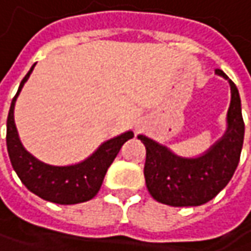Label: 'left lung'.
<instances>
[{
	"label": "left lung",
	"mask_w": 251,
	"mask_h": 251,
	"mask_svg": "<svg viewBox=\"0 0 251 251\" xmlns=\"http://www.w3.org/2000/svg\"><path fill=\"white\" fill-rule=\"evenodd\" d=\"M217 73L230 83L232 100L227 111L226 132L207 153L196 159H186L148 137H138L147 150L144 168L147 187L151 196L162 204L172 207L205 204L230 181L239 165L245 138L240 96L236 85L226 74L221 70Z\"/></svg>",
	"instance_id": "8db88e82"
}]
</instances>
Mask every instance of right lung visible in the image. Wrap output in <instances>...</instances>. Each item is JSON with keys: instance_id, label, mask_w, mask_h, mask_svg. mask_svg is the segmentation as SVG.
Masks as SVG:
<instances>
[{"instance_id": "1", "label": "right lung", "mask_w": 251, "mask_h": 251, "mask_svg": "<svg viewBox=\"0 0 251 251\" xmlns=\"http://www.w3.org/2000/svg\"><path fill=\"white\" fill-rule=\"evenodd\" d=\"M33 68L34 65L19 85L6 119V150L12 168L27 190L46 201L63 205L89 201L100 190L106 172L117 156L123 144L131 140L134 134L132 131H127L113 140L106 141L93 155L78 165L51 166L37 160L22 147L14 120L16 98Z\"/></svg>"}]
</instances>
